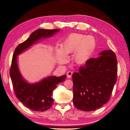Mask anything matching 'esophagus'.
Segmentation results:
<instances>
[{
    "instance_id": "1",
    "label": "esophagus",
    "mask_w": 130,
    "mask_h": 130,
    "mask_svg": "<svg viewBox=\"0 0 130 130\" xmlns=\"http://www.w3.org/2000/svg\"><path fill=\"white\" fill-rule=\"evenodd\" d=\"M72 74H73V73L72 72L69 71V72H67V76L68 78H70L72 75Z\"/></svg>"
}]
</instances>
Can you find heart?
<instances>
[{"label":"heart","mask_w":130,"mask_h":130,"mask_svg":"<svg viewBox=\"0 0 130 130\" xmlns=\"http://www.w3.org/2000/svg\"><path fill=\"white\" fill-rule=\"evenodd\" d=\"M96 45L94 37L87 35L73 33L69 35L61 44L62 50H57L56 54L60 63L66 61L65 54L74 52V60L77 63L82 64L87 61Z\"/></svg>","instance_id":"1"}]
</instances>
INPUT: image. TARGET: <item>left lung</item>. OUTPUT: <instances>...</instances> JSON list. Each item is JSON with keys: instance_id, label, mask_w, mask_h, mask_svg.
<instances>
[{"instance_id": "obj_1", "label": "left lung", "mask_w": 130, "mask_h": 130, "mask_svg": "<svg viewBox=\"0 0 130 130\" xmlns=\"http://www.w3.org/2000/svg\"><path fill=\"white\" fill-rule=\"evenodd\" d=\"M99 55L88 59L79 72L73 74V103L81 111H94L107 103L117 82L116 54L110 49Z\"/></svg>"}]
</instances>
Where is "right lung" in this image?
<instances>
[{
	"label": "right lung",
	"instance_id": "add662e5",
	"mask_svg": "<svg viewBox=\"0 0 130 130\" xmlns=\"http://www.w3.org/2000/svg\"><path fill=\"white\" fill-rule=\"evenodd\" d=\"M59 30L41 29L36 30L26 41L15 48L13 55L10 75L14 94L23 105L35 111H45L52 107L54 103L52 98L53 90L57 87L59 83L65 80L67 76L64 75L60 77L49 76L37 84L31 85L22 77L18 68L17 56L38 40L42 38L52 36Z\"/></svg>",
	"mask_w": 130,
	"mask_h": 130
}]
</instances>
